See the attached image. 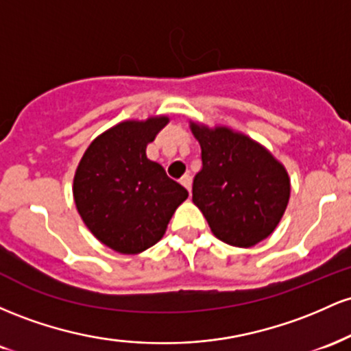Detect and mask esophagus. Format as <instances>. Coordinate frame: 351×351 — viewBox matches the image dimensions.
Returning a JSON list of instances; mask_svg holds the SVG:
<instances>
[{"instance_id":"obj_1","label":"esophagus","mask_w":351,"mask_h":351,"mask_svg":"<svg viewBox=\"0 0 351 351\" xmlns=\"http://www.w3.org/2000/svg\"><path fill=\"white\" fill-rule=\"evenodd\" d=\"M180 184H182V186L189 191V194H191V191H192V177L189 176V174L184 176L182 179H180Z\"/></svg>"}]
</instances>
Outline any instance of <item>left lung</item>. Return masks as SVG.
Wrapping results in <instances>:
<instances>
[{
	"label": "left lung",
	"instance_id": "left-lung-1",
	"mask_svg": "<svg viewBox=\"0 0 351 351\" xmlns=\"http://www.w3.org/2000/svg\"><path fill=\"white\" fill-rule=\"evenodd\" d=\"M202 149L192 200L219 240L252 247L280 222L290 197L285 167L267 149L227 128L191 125Z\"/></svg>",
	"mask_w": 351,
	"mask_h": 351
}]
</instances>
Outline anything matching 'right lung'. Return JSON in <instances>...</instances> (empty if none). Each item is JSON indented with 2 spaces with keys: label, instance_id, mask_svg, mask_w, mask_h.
Returning <instances> with one entry per match:
<instances>
[{
  "label": "right lung",
  "instance_id": "right-lung-1",
  "mask_svg": "<svg viewBox=\"0 0 351 351\" xmlns=\"http://www.w3.org/2000/svg\"><path fill=\"white\" fill-rule=\"evenodd\" d=\"M167 117L125 121L101 134L74 176V202L84 223L119 254H139L162 239L189 192L145 156Z\"/></svg>",
  "mask_w": 351,
  "mask_h": 351
}]
</instances>
